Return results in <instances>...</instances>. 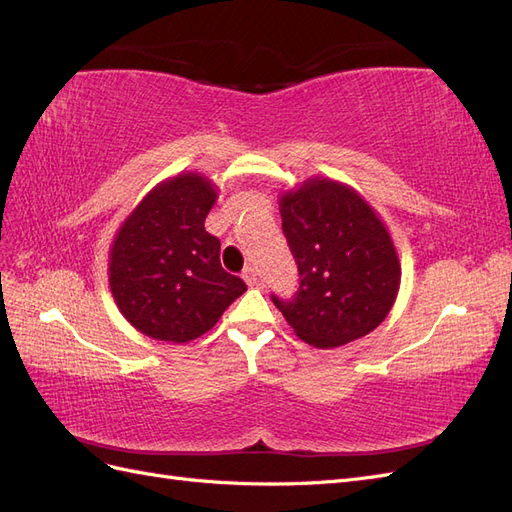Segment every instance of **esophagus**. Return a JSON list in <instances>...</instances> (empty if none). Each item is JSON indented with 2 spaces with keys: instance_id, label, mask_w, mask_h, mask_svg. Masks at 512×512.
Segmentation results:
<instances>
[{
  "instance_id": "1",
  "label": "esophagus",
  "mask_w": 512,
  "mask_h": 512,
  "mask_svg": "<svg viewBox=\"0 0 512 512\" xmlns=\"http://www.w3.org/2000/svg\"><path fill=\"white\" fill-rule=\"evenodd\" d=\"M243 280H245L247 286H256L258 284V271L254 267H247L243 271Z\"/></svg>"
}]
</instances>
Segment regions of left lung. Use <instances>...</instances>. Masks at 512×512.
I'll use <instances>...</instances> for the list:
<instances>
[{
	"label": "left lung",
	"instance_id": "left-lung-1",
	"mask_svg": "<svg viewBox=\"0 0 512 512\" xmlns=\"http://www.w3.org/2000/svg\"><path fill=\"white\" fill-rule=\"evenodd\" d=\"M282 226L299 265V294L273 303L294 335L329 350L378 329L401 284L397 247L352 185L307 177L280 196Z\"/></svg>",
	"mask_w": 512,
	"mask_h": 512
}]
</instances>
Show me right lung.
<instances>
[{
  "mask_svg": "<svg viewBox=\"0 0 512 512\" xmlns=\"http://www.w3.org/2000/svg\"><path fill=\"white\" fill-rule=\"evenodd\" d=\"M215 183L185 170L143 196L108 250V286L136 331L185 344L205 335L247 290L220 265V241L205 230Z\"/></svg>",
  "mask_w": 512,
  "mask_h": 512,
  "instance_id": "1",
  "label": "right lung"
}]
</instances>
